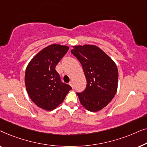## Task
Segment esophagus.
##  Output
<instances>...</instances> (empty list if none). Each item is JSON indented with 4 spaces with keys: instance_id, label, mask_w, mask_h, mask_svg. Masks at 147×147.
<instances>
[{
    "instance_id": "esophagus-1",
    "label": "esophagus",
    "mask_w": 147,
    "mask_h": 147,
    "mask_svg": "<svg viewBox=\"0 0 147 147\" xmlns=\"http://www.w3.org/2000/svg\"><path fill=\"white\" fill-rule=\"evenodd\" d=\"M69 84L70 86H71V87L72 88H74V84H73V82L71 81V82H70L69 83Z\"/></svg>"
}]
</instances>
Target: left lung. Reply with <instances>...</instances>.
I'll return each instance as SVG.
<instances>
[{
  "instance_id": "obj_1",
  "label": "left lung",
  "mask_w": 147,
  "mask_h": 147,
  "mask_svg": "<svg viewBox=\"0 0 147 147\" xmlns=\"http://www.w3.org/2000/svg\"><path fill=\"white\" fill-rule=\"evenodd\" d=\"M71 53L81 63L87 86L77 93L80 103L90 112L102 110L113 99L117 91L118 71L114 61L97 46H73Z\"/></svg>"
}]
</instances>
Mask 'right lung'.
I'll list each match as a JSON object with an SVG mask.
<instances>
[{
	"mask_svg": "<svg viewBox=\"0 0 147 147\" xmlns=\"http://www.w3.org/2000/svg\"><path fill=\"white\" fill-rule=\"evenodd\" d=\"M68 49L66 45H50L40 51L26 68V90L32 101L42 109H55L71 90V86L61 81L55 70Z\"/></svg>",
	"mask_w": 147,
	"mask_h": 147,
	"instance_id": "obj_1",
	"label": "right lung"
}]
</instances>
